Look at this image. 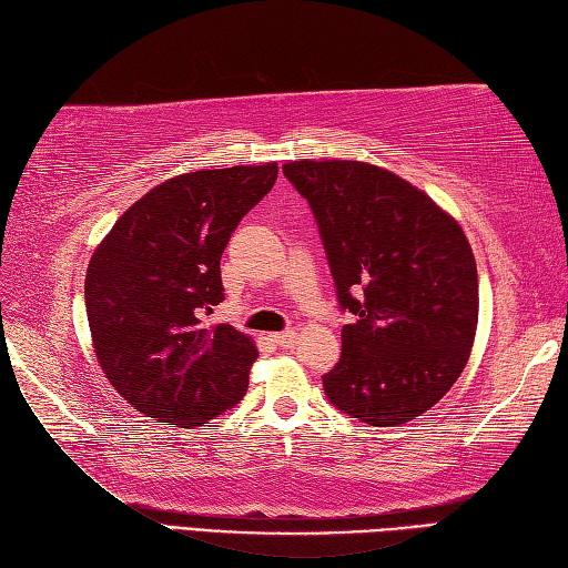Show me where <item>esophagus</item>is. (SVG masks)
Listing matches in <instances>:
<instances>
[{
  "instance_id": "34e87169",
  "label": "esophagus",
  "mask_w": 568,
  "mask_h": 568,
  "mask_svg": "<svg viewBox=\"0 0 568 568\" xmlns=\"http://www.w3.org/2000/svg\"><path fill=\"white\" fill-rule=\"evenodd\" d=\"M271 339H273V344H277V346L291 348V346H295V342H297V332H295V329H287V332H281V334H273Z\"/></svg>"
}]
</instances>
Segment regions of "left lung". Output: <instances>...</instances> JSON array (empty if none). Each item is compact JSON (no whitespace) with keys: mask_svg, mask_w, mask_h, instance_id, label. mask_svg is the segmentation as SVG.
<instances>
[{"mask_svg":"<svg viewBox=\"0 0 568 568\" xmlns=\"http://www.w3.org/2000/svg\"><path fill=\"white\" fill-rule=\"evenodd\" d=\"M285 178L320 224L339 305L329 400L371 427L427 413L466 368L478 273L462 224L405 178L364 161H291Z\"/></svg>","mask_w":568,"mask_h":568,"instance_id":"8db88e82","label":"left lung"}]
</instances>
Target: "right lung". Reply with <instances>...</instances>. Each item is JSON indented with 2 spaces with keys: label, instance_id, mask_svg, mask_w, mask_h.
<instances>
[{
  "label": "right lung",
  "instance_id": "1",
  "mask_svg": "<svg viewBox=\"0 0 568 568\" xmlns=\"http://www.w3.org/2000/svg\"><path fill=\"white\" fill-rule=\"evenodd\" d=\"M275 178L277 163L168 178L94 248L84 275L94 356L146 417L202 427L244 397L256 342L204 317L224 300L229 236Z\"/></svg>",
  "mask_w": 568,
  "mask_h": 568
}]
</instances>
